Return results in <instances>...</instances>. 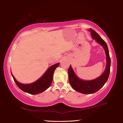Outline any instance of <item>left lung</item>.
<instances>
[{
  "label": "left lung",
  "mask_w": 123,
  "mask_h": 123,
  "mask_svg": "<svg viewBox=\"0 0 123 123\" xmlns=\"http://www.w3.org/2000/svg\"><path fill=\"white\" fill-rule=\"evenodd\" d=\"M89 30L91 31L92 38L95 39V41L100 45L105 50L106 57V66L104 73L100 76L92 80H84L79 78L76 75L71 65H70L68 69V76L70 84L75 91L82 94H92L97 92L107 82L109 78L111 66V59L106 43L93 29H90Z\"/></svg>",
  "instance_id": "left-lung-1"
}]
</instances>
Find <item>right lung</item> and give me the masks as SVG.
Listing matches in <instances>:
<instances>
[{"label": "right lung", "instance_id": "1", "mask_svg": "<svg viewBox=\"0 0 123 123\" xmlns=\"http://www.w3.org/2000/svg\"><path fill=\"white\" fill-rule=\"evenodd\" d=\"M59 64L60 63H57L50 66L40 78L29 84H23L18 82L12 73L11 75L16 85L21 90L31 94H37L47 90L50 86L53 81L54 72Z\"/></svg>", "mask_w": 123, "mask_h": 123}]
</instances>
